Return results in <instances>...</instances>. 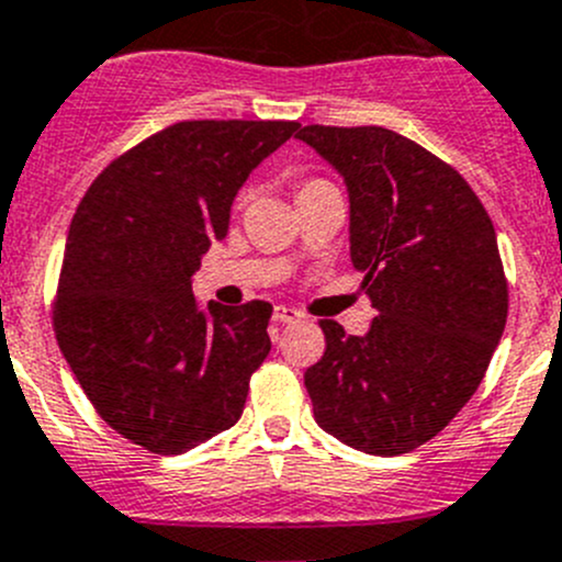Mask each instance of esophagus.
<instances>
[{
	"mask_svg": "<svg viewBox=\"0 0 562 562\" xmlns=\"http://www.w3.org/2000/svg\"><path fill=\"white\" fill-rule=\"evenodd\" d=\"M302 318V313L293 307H285V304H277L274 307V321L277 324H293V321Z\"/></svg>",
	"mask_w": 562,
	"mask_h": 562,
	"instance_id": "obj_1",
	"label": "esophagus"
}]
</instances>
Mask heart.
I'll use <instances>...</instances> for the list:
<instances>
[{
    "mask_svg": "<svg viewBox=\"0 0 562 562\" xmlns=\"http://www.w3.org/2000/svg\"><path fill=\"white\" fill-rule=\"evenodd\" d=\"M310 183H321V181H310ZM310 183H304V187H310ZM304 187H302V189H304Z\"/></svg>",
    "mask_w": 562,
    "mask_h": 562,
    "instance_id": "heart-1",
    "label": "heart"
}]
</instances>
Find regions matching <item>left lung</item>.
<instances>
[{"mask_svg": "<svg viewBox=\"0 0 562 562\" xmlns=\"http://www.w3.org/2000/svg\"><path fill=\"white\" fill-rule=\"evenodd\" d=\"M348 192V244L375 307L364 335L321 321L304 386L315 423L353 450L401 456L437 437L483 381L508 318L497 233L450 165L381 125H304Z\"/></svg>", "mask_w": 562, "mask_h": 562, "instance_id": "8db88e82", "label": "left lung"}]
</instances>
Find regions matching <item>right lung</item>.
Here are the masks:
<instances>
[{
    "label": "right lung",
    "instance_id": "right-lung-1",
    "mask_svg": "<svg viewBox=\"0 0 562 562\" xmlns=\"http://www.w3.org/2000/svg\"><path fill=\"white\" fill-rule=\"evenodd\" d=\"M299 131L288 120H189L114 159L65 241L54 331L120 437L178 456L236 426L271 351V304L200 307L192 277L231 227L238 189Z\"/></svg>",
    "mask_w": 562,
    "mask_h": 562
}]
</instances>
